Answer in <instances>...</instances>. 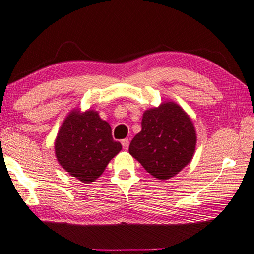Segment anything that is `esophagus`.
<instances>
[{
  "label": "esophagus",
  "mask_w": 254,
  "mask_h": 254,
  "mask_svg": "<svg viewBox=\"0 0 254 254\" xmlns=\"http://www.w3.org/2000/svg\"><path fill=\"white\" fill-rule=\"evenodd\" d=\"M122 145H123V148L124 149H128V147H129V139L128 138H125L122 140Z\"/></svg>",
  "instance_id": "obj_1"
}]
</instances>
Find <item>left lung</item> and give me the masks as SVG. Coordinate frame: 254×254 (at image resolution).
<instances>
[{
	"label": "left lung",
	"mask_w": 254,
	"mask_h": 254,
	"mask_svg": "<svg viewBox=\"0 0 254 254\" xmlns=\"http://www.w3.org/2000/svg\"><path fill=\"white\" fill-rule=\"evenodd\" d=\"M197 136L193 124L182 108L163 102L144 112L142 130L132 138L129 154L160 180H168L192 159Z\"/></svg>",
	"instance_id": "obj_1"
}]
</instances>
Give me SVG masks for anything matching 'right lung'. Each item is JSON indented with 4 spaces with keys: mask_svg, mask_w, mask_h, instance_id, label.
<instances>
[{
    "mask_svg": "<svg viewBox=\"0 0 254 254\" xmlns=\"http://www.w3.org/2000/svg\"><path fill=\"white\" fill-rule=\"evenodd\" d=\"M120 149L122 144L112 138L110 125L94 110L70 111L55 140L58 163L84 184L101 176Z\"/></svg>",
    "mask_w": 254,
    "mask_h": 254,
    "instance_id": "right-lung-1",
    "label": "right lung"
}]
</instances>
